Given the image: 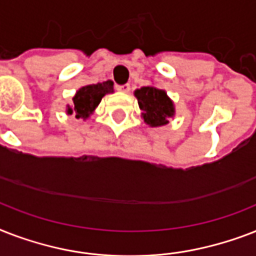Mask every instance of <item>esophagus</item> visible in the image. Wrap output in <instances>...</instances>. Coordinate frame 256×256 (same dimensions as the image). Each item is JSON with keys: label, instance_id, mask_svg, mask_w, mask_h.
<instances>
[{"label": "esophagus", "instance_id": "obj_1", "mask_svg": "<svg viewBox=\"0 0 256 256\" xmlns=\"http://www.w3.org/2000/svg\"><path fill=\"white\" fill-rule=\"evenodd\" d=\"M116 88L118 92H130V85H128V84H124V85H116Z\"/></svg>", "mask_w": 256, "mask_h": 256}]
</instances>
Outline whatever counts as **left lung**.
I'll return each mask as SVG.
<instances>
[{"label":"left lung","instance_id":"8db88e82","mask_svg":"<svg viewBox=\"0 0 256 256\" xmlns=\"http://www.w3.org/2000/svg\"><path fill=\"white\" fill-rule=\"evenodd\" d=\"M144 122L150 126H164L168 122V118L174 116V104L164 90L144 86L136 90Z\"/></svg>","mask_w":256,"mask_h":256}]
</instances>
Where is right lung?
I'll return each mask as SVG.
<instances>
[{
    "label": "right lung",
    "mask_w": 256,
    "mask_h": 256,
    "mask_svg": "<svg viewBox=\"0 0 256 256\" xmlns=\"http://www.w3.org/2000/svg\"><path fill=\"white\" fill-rule=\"evenodd\" d=\"M112 92V82L106 81L96 85L84 86L73 98V108H68V114H76V118H88L100 104L104 94Z\"/></svg>",
    "instance_id": "right-lung-1"
}]
</instances>
